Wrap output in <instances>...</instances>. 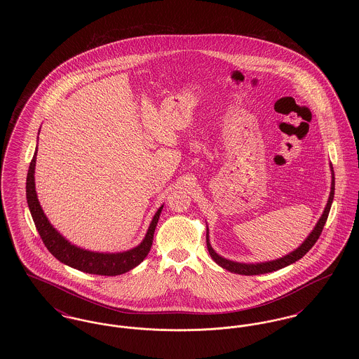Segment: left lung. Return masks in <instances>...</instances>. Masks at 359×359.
Here are the masks:
<instances>
[{
    "label": "left lung",
    "instance_id": "obj_1",
    "mask_svg": "<svg viewBox=\"0 0 359 359\" xmlns=\"http://www.w3.org/2000/svg\"><path fill=\"white\" fill-rule=\"evenodd\" d=\"M331 167V173H332V180H331V191H330V196H328V201H327V205H325V211L320 217V219L316 223V226L313 227V230L309 233L306 241L293 252H290V255L287 256L281 257V258H277L273 261H268V262H259V264H242V262H234V261H230V259H226L223 257L217 255V252L211 248L210 245V239H208V229H207V233H205V241H207V249H208V253L211 258L219 265L222 266L223 269L231 272V273L237 274H245V276H253V274H264L271 273L274 271H278L281 268H285L290 264L299 261L302 257L304 255H307L308 250L315 245V242L319 239L322 231H323V227H325V221L328 218V212H330V208L332 205V201H334V191H335V177H334V168L332 165Z\"/></svg>",
    "mask_w": 359,
    "mask_h": 359
}]
</instances>
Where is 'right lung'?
<instances>
[{"label":"right lung","mask_w":359,"mask_h":359,"mask_svg":"<svg viewBox=\"0 0 359 359\" xmlns=\"http://www.w3.org/2000/svg\"><path fill=\"white\" fill-rule=\"evenodd\" d=\"M36 154L37 148L29 164L27 176V202L31 215L34 218V226L40 234V238L43 239L46 248L50 250L52 256L74 269L100 276H118L126 273L130 269L136 268L137 265H140L151 250L154 242V229L158 222L163 205L156 211L154 219L145 234V238L142 239V242L136 248L122 253H97L81 249L69 242L52 226L40 205L34 187Z\"/></svg>","instance_id":"obj_1"}]
</instances>
